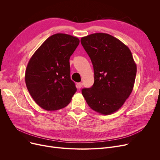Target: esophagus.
I'll return each instance as SVG.
<instances>
[{"mask_svg": "<svg viewBox=\"0 0 160 160\" xmlns=\"http://www.w3.org/2000/svg\"><path fill=\"white\" fill-rule=\"evenodd\" d=\"M82 86H83V83L82 82H80V83H77V88L78 89H80L82 87Z\"/></svg>", "mask_w": 160, "mask_h": 160, "instance_id": "esophagus-1", "label": "esophagus"}]
</instances>
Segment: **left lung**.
<instances>
[{"instance_id": "8db88e82", "label": "left lung", "mask_w": 160, "mask_h": 160, "mask_svg": "<svg viewBox=\"0 0 160 160\" xmlns=\"http://www.w3.org/2000/svg\"><path fill=\"white\" fill-rule=\"evenodd\" d=\"M94 69V83L82 89L88 106L96 112L110 115L122 107L133 88L137 66L129 48L116 38L95 33L81 38Z\"/></svg>"}]
</instances>
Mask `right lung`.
I'll return each mask as SVG.
<instances>
[{
  "instance_id": "right-lung-1",
  "label": "right lung",
  "mask_w": 160,
  "mask_h": 160,
  "mask_svg": "<svg viewBox=\"0 0 160 160\" xmlns=\"http://www.w3.org/2000/svg\"><path fill=\"white\" fill-rule=\"evenodd\" d=\"M80 40L66 33L47 38L34 52L25 72V83L34 101L54 111L68 105L77 89L70 77L69 59Z\"/></svg>"
}]
</instances>
